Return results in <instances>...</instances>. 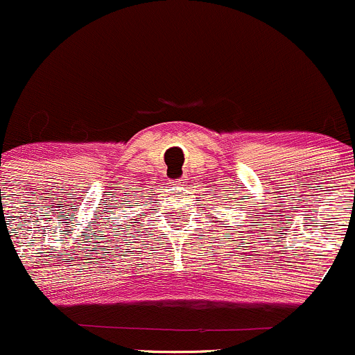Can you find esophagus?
<instances>
[{"instance_id": "1", "label": "esophagus", "mask_w": 355, "mask_h": 355, "mask_svg": "<svg viewBox=\"0 0 355 355\" xmlns=\"http://www.w3.org/2000/svg\"><path fill=\"white\" fill-rule=\"evenodd\" d=\"M174 184L176 186H186V182H188V179H186V176H181L179 179H174Z\"/></svg>"}]
</instances>
